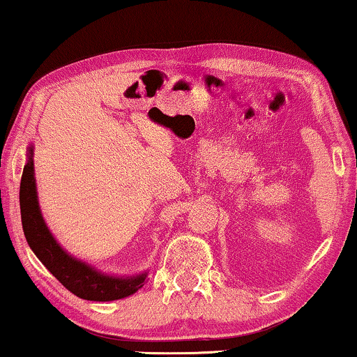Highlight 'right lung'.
Masks as SVG:
<instances>
[{
  "mask_svg": "<svg viewBox=\"0 0 357 357\" xmlns=\"http://www.w3.org/2000/svg\"><path fill=\"white\" fill-rule=\"evenodd\" d=\"M20 206L22 231L29 247L43 261L44 267L75 296L90 301H112L138 291L146 283V275L135 278L107 277L90 268L89 265L67 255L54 241L47 225L40 215L34 183L33 148L29 150L28 163L22 169L20 186Z\"/></svg>",
  "mask_w": 357,
  "mask_h": 357,
  "instance_id": "obj_1",
  "label": "right lung"
}]
</instances>
